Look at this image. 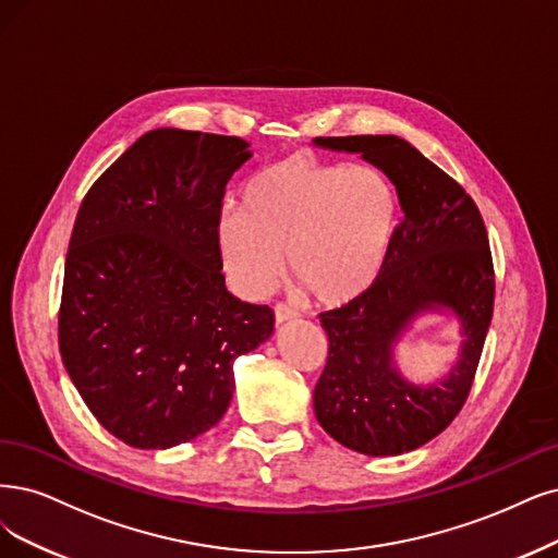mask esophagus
I'll use <instances>...</instances> for the list:
<instances>
[{"label":"esophagus","instance_id":"1","mask_svg":"<svg viewBox=\"0 0 558 558\" xmlns=\"http://www.w3.org/2000/svg\"><path fill=\"white\" fill-rule=\"evenodd\" d=\"M274 315H276V324H284V322H292V319L299 317V313L292 311V307L284 305V303H278L274 307Z\"/></svg>","mask_w":558,"mask_h":558}]
</instances>
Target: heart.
Masks as SVG:
<instances>
[{
    "mask_svg": "<svg viewBox=\"0 0 558 558\" xmlns=\"http://www.w3.org/2000/svg\"><path fill=\"white\" fill-rule=\"evenodd\" d=\"M398 230V202L375 172L294 156L268 165L225 209L218 247L236 290H271L290 257L319 305L361 299L381 276Z\"/></svg>",
    "mask_w": 558,
    "mask_h": 558,
    "instance_id": "b5f03b06",
    "label": "heart"
}]
</instances>
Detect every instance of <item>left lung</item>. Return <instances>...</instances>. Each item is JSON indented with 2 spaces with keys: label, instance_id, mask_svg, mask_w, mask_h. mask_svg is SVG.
Here are the masks:
<instances>
[{
  "label": "left lung",
  "instance_id": "1",
  "mask_svg": "<svg viewBox=\"0 0 558 558\" xmlns=\"http://www.w3.org/2000/svg\"><path fill=\"white\" fill-rule=\"evenodd\" d=\"M313 144L375 165L396 185L404 214L369 292L319 315L328 359L313 393L315 416L326 435L363 456H402L450 425L476 375L494 307L485 222L462 185L398 135L315 137ZM429 314L456 318L463 340L444 376L411 383L395 352Z\"/></svg>",
  "mask_w": 558,
  "mask_h": 558
}]
</instances>
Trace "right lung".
I'll return each instance as SVG.
<instances>
[{
  "mask_svg": "<svg viewBox=\"0 0 558 558\" xmlns=\"http://www.w3.org/2000/svg\"><path fill=\"white\" fill-rule=\"evenodd\" d=\"M251 142L144 133L98 177L75 218L59 352L98 423L165 450L211 429L234 361L274 333V311L227 292L218 247L225 185Z\"/></svg>",
  "mask_w": 558,
  "mask_h": 558,
  "instance_id": "add662e5",
  "label": "right lung"
}]
</instances>
